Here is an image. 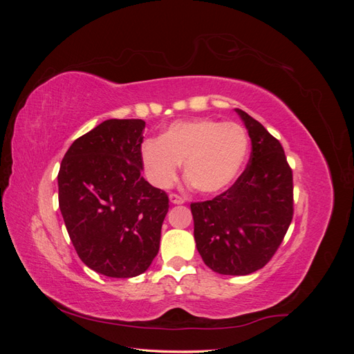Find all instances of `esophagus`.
<instances>
[{"instance_id":"34e87169","label":"esophagus","mask_w":354,"mask_h":354,"mask_svg":"<svg viewBox=\"0 0 354 354\" xmlns=\"http://www.w3.org/2000/svg\"><path fill=\"white\" fill-rule=\"evenodd\" d=\"M169 202L174 203V205H181V203H185V198H181L176 194H171L169 195Z\"/></svg>"}]
</instances>
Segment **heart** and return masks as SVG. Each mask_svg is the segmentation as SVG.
I'll return each mask as SVG.
<instances>
[{"mask_svg": "<svg viewBox=\"0 0 354 354\" xmlns=\"http://www.w3.org/2000/svg\"><path fill=\"white\" fill-rule=\"evenodd\" d=\"M248 149V136L239 124L198 118L176 121L159 138L146 140L140 160L153 187L173 186L183 164L187 181L199 194L217 195L236 181Z\"/></svg>", "mask_w": 354, "mask_h": 354, "instance_id": "heart-1", "label": "heart"}]
</instances>
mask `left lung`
I'll list each match as a JSON object with an SVG mask.
<instances>
[{"instance_id":"8db88e82","label":"left lung","mask_w":354,"mask_h":354,"mask_svg":"<svg viewBox=\"0 0 354 354\" xmlns=\"http://www.w3.org/2000/svg\"><path fill=\"white\" fill-rule=\"evenodd\" d=\"M252 152L234 185L190 205L198 252L211 270L245 276L264 267L292 220V171L279 140L241 109Z\"/></svg>"}]
</instances>
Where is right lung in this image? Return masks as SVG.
Instances as JSON below:
<instances>
[{
    "mask_svg": "<svg viewBox=\"0 0 354 354\" xmlns=\"http://www.w3.org/2000/svg\"><path fill=\"white\" fill-rule=\"evenodd\" d=\"M143 120H108L63 158L59 207L82 263L109 277L145 273L159 251L165 192L142 176Z\"/></svg>",
    "mask_w": 354,
    "mask_h": 354,
    "instance_id": "add662e5",
    "label": "right lung"
}]
</instances>
